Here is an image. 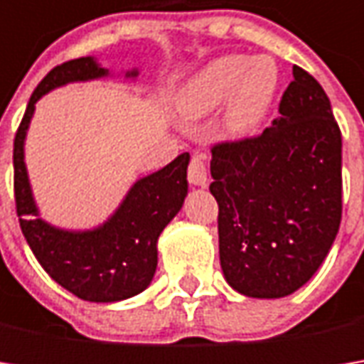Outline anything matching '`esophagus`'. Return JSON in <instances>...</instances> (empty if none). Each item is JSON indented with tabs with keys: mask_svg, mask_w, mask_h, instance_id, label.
<instances>
[{
	"mask_svg": "<svg viewBox=\"0 0 364 364\" xmlns=\"http://www.w3.org/2000/svg\"><path fill=\"white\" fill-rule=\"evenodd\" d=\"M188 180L196 188H206L208 186V174H206V158L203 154H194L188 166Z\"/></svg>",
	"mask_w": 364,
	"mask_h": 364,
	"instance_id": "obj_1",
	"label": "esophagus"
}]
</instances>
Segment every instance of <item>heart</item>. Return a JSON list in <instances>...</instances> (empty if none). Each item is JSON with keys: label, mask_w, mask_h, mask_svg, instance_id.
Instances as JSON below:
<instances>
[{"label": "heart", "mask_w": 364, "mask_h": 364, "mask_svg": "<svg viewBox=\"0 0 364 364\" xmlns=\"http://www.w3.org/2000/svg\"><path fill=\"white\" fill-rule=\"evenodd\" d=\"M279 87L282 70L273 56L225 54L203 66L184 85L178 109L184 117L200 119L227 103V132L245 137L267 119Z\"/></svg>", "instance_id": "1"}]
</instances>
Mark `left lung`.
I'll list each match as a JSON object with an SVG mask.
<instances>
[{"mask_svg":"<svg viewBox=\"0 0 364 364\" xmlns=\"http://www.w3.org/2000/svg\"><path fill=\"white\" fill-rule=\"evenodd\" d=\"M210 176L227 284L261 300L308 284L343 217V137L320 82L294 66L279 117L259 137L213 147Z\"/></svg>","mask_w":364,"mask_h":364,"instance_id":"obj_1","label":"left lung"}]
</instances>
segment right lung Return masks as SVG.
<instances>
[{"instance_id": "right-lung-1", "label": "right lung", "mask_w": 364, "mask_h": 364, "mask_svg": "<svg viewBox=\"0 0 364 364\" xmlns=\"http://www.w3.org/2000/svg\"><path fill=\"white\" fill-rule=\"evenodd\" d=\"M132 68L125 78H137ZM111 77L95 56H82L52 68L36 87L14 139V190L20 227L32 253L50 277L85 301L113 304L141 294L158 267V239L180 213L188 194L190 154L161 170L135 180L119 206L92 229H63L40 215L26 168V137L36 103L68 82Z\"/></svg>"}]
</instances>
